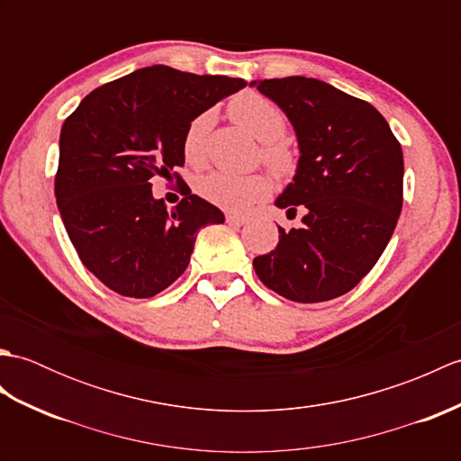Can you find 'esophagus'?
Instances as JSON below:
<instances>
[{"label": "esophagus", "mask_w": 461, "mask_h": 461, "mask_svg": "<svg viewBox=\"0 0 461 461\" xmlns=\"http://www.w3.org/2000/svg\"><path fill=\"white\" fill-rule=\"evenodd\" d=\"M225 221L231 223V225H243V223L249 221V218H248V215H243V213H228V215H225Z\"/></svg>", "instance_id": "34e87169"}]
</instances>
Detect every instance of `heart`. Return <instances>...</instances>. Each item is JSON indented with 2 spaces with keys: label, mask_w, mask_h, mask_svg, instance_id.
Listing matches in <instances>:
<instances>
[{
  "label": "heart",
  "mask_w": 461,
  "mask_h": 461,
  "mask_svg": "<svg viewBox=\"0 0 461 461\" xmlns=\"http://www.w3.org/2000/svg\"><path fill=\"white\" fill-rule=\"evenodd\" d=\"M228 113L233 121L263 142V158L279 172H287L293 166L291 146L281 139L287 129V119L276 103L259 93L246 91L233 96L228 104ZM213 116L210 111L200 113L190 121L184 132L182 150L190 164H202L205 156V144L212 131ZM271 178L267 174H230L210 172L195 180V192L205 202L223 210H248L271 194Z\"/></svg>",
  "instance_id": "obj_1"
}]
</instances>
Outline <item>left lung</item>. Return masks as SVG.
Instances as JSON below:
<instances>
[{"label":"left lung","instance_id":"1","mask_svg":"<svg viewBox=\"0 0 461 461\" xmlns=\"http://www.w3.org/2000/svg\"><path fill=\"white\" fill-rule=\"evenodd\" d=\"M287 114L299 142L295 178L276 200L303 225L253 259L258 277L295 303L345 295L375 267L402 210V149L366 101L307 77L253 81Z\"/></svg>","mask_w":461,"mask_h":461}]
</instances>
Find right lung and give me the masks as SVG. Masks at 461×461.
<instances>
[{"instance_id":"right-lung-1","label":"right lung","mask_w":461,"mask_h":461,"mask_svg":"<svg viewBox=\"0 0 461 461\" xmlns=\"http://www.w3.org/2000/svg\"><path fill=\"white\" fill-rule=\"evenodd\" d=\"M246 85L152 65L99 86L67 116L57 205L83 266L114 293L154 297L188 267L203 225L223 223V213L185 184L182 202L166 210L150 180L184 166L194 116Z\"/></svg>"}]
</instances>
